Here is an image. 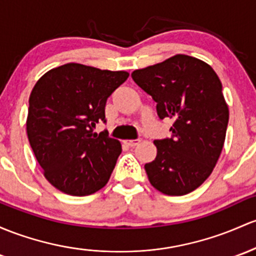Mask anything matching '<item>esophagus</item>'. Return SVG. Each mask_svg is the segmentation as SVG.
<instances>
[{
  "mask_svg": "<svg viewBox=\"0 0 256 256\" xmlns=\"http://www.w3.org/2000/svg\"><path fill=\"white\" fill-rule=\"evenodd\" d=\"M139 142H140V139H133V140H127V142H126V144H127L128 146L133 148V146H136Z\"/></svg>",
  "mask_w": 256,
  "mask_h": 256,
  "instance_id": "esophagus-1",
  "label": "esophagus"
}]
</instances>
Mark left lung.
<instances>
[{
  "label": "left lung",
  "mask_w": 256,
  "mask_h": 256,
  "mask_svg": "<svg viewBox=\"0 0 256 256\" xmlns=\"http://www.w3.org/2000/svg\"><path fill=\"white\" fill-rule=\"evenodd\" d=\"M132 78L155 101L160 120H174L171 138L154 142L158 155L144 166L151 186L166 195L190 193L211 174L226 138L230 112L218 76L208 63L176 54Z\"/></svg>",
  "instance_id": "1"
}]
</instances>
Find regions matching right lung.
Returning <instances> with one entry per match:
<instances>
[{"label": "right lung", "instance_id": "obj_1", "mask_svg": "<svg viewBox=\"0 0 256 256\" xmlns=\"http://www.w3.org/2000/svg\"><path fill=\"white\" fill-rule=\"evenodd\" d=\"M127 72H111L67 63L44 74L29 98L26 133L46 180L74 196L100 190L108 182L122 152L106 123L107 98L127 80Z\"/></svg>", "mask_w": 256, "mask_h": 256}]
</instances>
